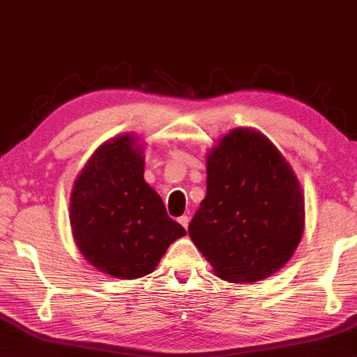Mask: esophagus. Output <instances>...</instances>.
<instances>
[{
    "mask_svg": "<svg viewBox=\"0 0 357 357\" xmlns=\"http://www.w3.org/2000/svg\"><path fill=\"white\" fill-rule=\"evenodd\" d=\"M178 222L181 223V225H182V227H184V228H187V227H188V222H190V219H188V216H185V214H184V216H181V218H178Z\"/></svg>",
    "mask_w": 357,
    "mask_h": 357,
    "instance_id": "esophagus-1",
    "label": "esophagus"
}]
</instances>
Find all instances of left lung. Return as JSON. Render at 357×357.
I'll use <instances>...</instances> for the list:
<instances>
[{
    "mask_svg": "<svg viewBox=\"0 0 357 357\" xmlns=\"http://www.w3.org/2000/svg\"><path fill=\"white\" fill-rule=\"evenodd\" d=\"M304 231V196L278 149L233 129L206 158V196L188 234L216 275L254 283L291 260Z\"/></svg>",
    "mask_w": 357,
    "mask_h": 357,
    "instance_id": "8db88e82",
    "label": "left lung"
}]
</instances>
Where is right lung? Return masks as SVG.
Instances as JSON below:
<instances>
[{
    "mask_svg": "<svg viewBox=\"0 0 357 357\" xmlns=\"http://www.w3.org/2000/svg\"><path fill=\"white\" fill-rule=\"evenodd\" d=\"M70 222L89 264L123 280L153 272L167 248L187 234L144 181L143 147L130 134L111 138L91 156L74 182Z\"/></svg>",
    "mask_w": 357,
    "mask_h": 357,
    "instance_id": "1",
    "label": "right lung"
}]
</instances>
